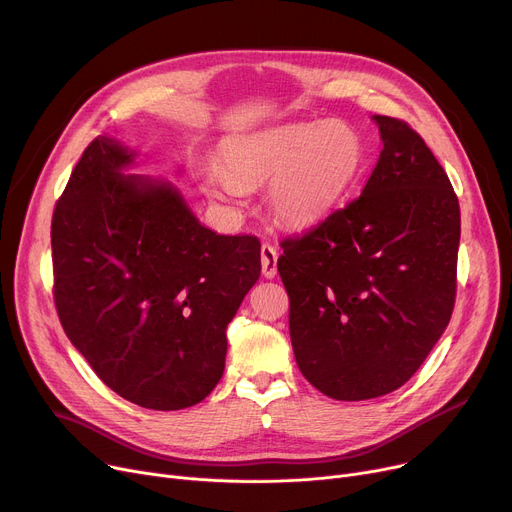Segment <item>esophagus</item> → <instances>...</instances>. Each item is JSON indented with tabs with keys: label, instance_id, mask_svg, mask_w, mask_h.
Returning a JSON list of instances; mask_svg holds the SVG:
<instances>
[{
	"label": "esophagus",
	"instance_id": "obj_1",
	"mask_svg": "<svg viewBox=\"0 0 512 512\" xmlns=\"http://www.w3.org/2000/svg\"><path fill=\"white\" fill-rule=\"evenodd\" d=\"M260 260H262V274L266 278H274L276 276V260H278V252L272 244H262L260 250Z\"/></svg>",
	"mask_w": 512,
	"mask_h": 512
}]
</instances>
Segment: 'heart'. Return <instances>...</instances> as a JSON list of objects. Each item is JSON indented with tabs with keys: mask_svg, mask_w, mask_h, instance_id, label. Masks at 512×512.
Wrapping results in <instances>:
<instances>
[{
	"mask_svg": "<svg viewBox=\"0 0 512 512\" xmlns=\"http://www.w3.org/2000/svg\"><path fill=\"white\" fill-rule=\"evenodd\" d=\"M223 170H209L211 199L240 207L246 189L268 181L270 213L289 227H309L346 197L364 166V144L344 122L289 124L227 138Z\"/></svg>",
	"mask_w": 512,
	"mask_h": 512,
	"instance_id": "1",
	"label": "heart"
}]
</instances>
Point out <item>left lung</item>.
I'll return each mask as SVG.
<instances>
[{
  "label": "left lung",
  "mask_w": 512,
  "mask_h": 512,
  "mask_svg": "<svg viewBox=\"0 0 512 512\" xmlns=\"http://www.w3.org/2000/svg\"><path fill=\"white\" fill-rule=\"evenodd\" d=\"M382 152L360 197L280 242L297 366L329 399L401 388L445 331L458 289L460 203L425 140L374 116Z\"/></svg>",
  "instance_id": "8db88e82"
}]
</instances>
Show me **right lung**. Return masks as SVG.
I'll return each mask as SVG.
<instances>
[{
  "mask_svg": "<svg viewBox=\"0 0 512 512\" xmlns=\"http://www.w3.org/2000/svg\"><path fill=\"white\" fill-rule=\"evenodd\" d=\"M132 160L95 138L73 168L50 225L52 295L103 384L179 411L223 374L225 329L260 276V240L207 230L173 185L124 175Z\"/></svg>",
  "mask_w": 512,
  "mask_h": 512,
  "instance_id": "right-lung-1",
  "label": "right lung"
}]
</instances>
